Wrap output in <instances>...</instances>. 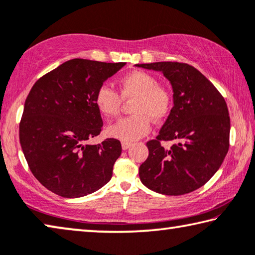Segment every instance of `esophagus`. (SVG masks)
<instances>
[{"label": "esophagus", "instance_id": "obj_1", "mask_svg": "<svg viewBox=\"0 0 255 255\" xmlns=\"http://www.w3.org/2000/svg\"><path fill=\"white\" fill-rule=\"evenodd\" d=\"M130 146H131V143H129V142L121 143V147H123V149H128Z\"/></svg>", "mask_w": 255, "mask_h": 255}]
</instances>
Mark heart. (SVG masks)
<instances>
[{
    "mask_svg": "<svg viewBox=\"0 0 255 255\" xmlns=\"http://www.w3.org/2000/svg\"><path fill=\"white\" fill-rule=\"evenodd\" d=\"M119 94L107 85L98 88L94 103L107 118L120 112L123 100H132L134 115L119 119L108 128L109 135L123 142H135L151 130V119L161 121L172 109V94L169 88L157 84L153 75L145 71H131L118 80Z\"/></svg>",
    "mask_w": 255,
    "mask_h": 255,
    "instance_id": "1",
    "label": "heart"
}]
</instances>
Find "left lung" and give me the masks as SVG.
Returning a JSON list of instances; mask_svg holds the SVG:
<instances>
[{
    "label": "left lung",
    "mask_w": 255,
    "mask_h": 255,
    "mask_svg": "<svg viewBox=\"0 0 255 255\" xmlns=\"http://www.w3.org/2000/svg\"><path fill=\"white\" fill-rule=\"evenodd\" d=\"M161 71L170 82L173 107L155 139L148 140V156L139 167L140 181L163 195H184L215 175L229 148L230 118L225 99L193 66L180 62L136 64ZM162 140L177 143L167 150Z\"/></svg>",
    "instance_id": "obj_1"
}]
</instances>
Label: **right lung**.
<instances>
[{
    "label": "right lung",
    "instance_id": "obj_1",
    "mask_svg": "<svg viewBox=\"0 0 255 255\" xmlns=\"http://www.w3.org/2000/svg\"><path fill=\"white\" fill-rule=\"evenodd\" d=\"M125 64L72 59L31 87L19 138L30 171L48 191L74 199L96 192L111 179L120 142H86L103 127L95 92Z\"/></svg>",
    "mask_w": 255,
    "mask_h": 255
}]
</instances>
